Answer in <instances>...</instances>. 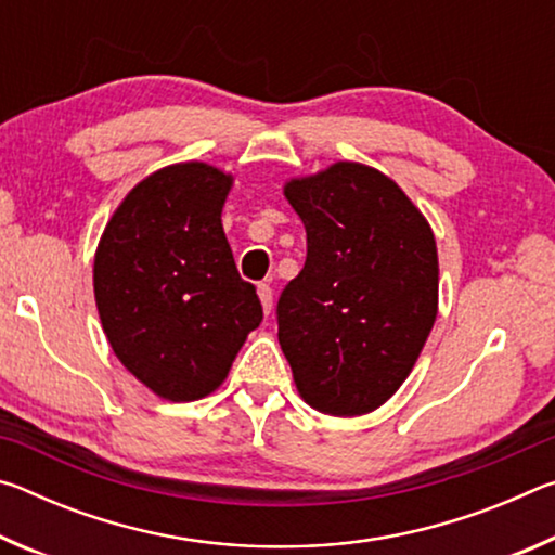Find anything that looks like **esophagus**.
Listing matches in <instances>:
<instances>
[{
    "label": "esophagus",
    "instance_id": "1",
    "mask_svg": "<svg viewBox=\"0 0 555 555\" xmlns=\"http://www.w3.org/2000/svg\"><path fill=\"white\" fill-rule=\"evenodd\" d=\"M257 294H259V300H261V308H264V313L269 315L271 313V306H274V294H271L269 284H259Z\"/></svg>",
    "mask_w": 555,
    "mask_h": 555
}]
</instances>
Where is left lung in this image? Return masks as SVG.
I'll return each instance as SVG.
<instances>
[{"instance_id": "left-lung-1", "label": "left lung", "mask_w": 555, "mask_h": 555, "mask_svg": "<svg viewBox=\"0 0 555 555\" xmlns=\"http://www.w3.org/2000/svg\"><path fill=\"white\" fill-rule=\"evenodd\" d=\"M284 195L306 264L279 298V345L308 406L362 416L387 403L438 315V249L413 201L377 168L335 162Z\"/></svg>"}]
</instances>
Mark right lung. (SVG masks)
I'll list each match as a JSON object with an SVG mask.
<instances>
[{
    "label": "right lung",
    "mask_w": 555,
    "mask_h": 555,
    "mask_svg": "<svg viewBox=\"0 0 555 555\" xmlns=\"http://www.w3.org/2000/svg\"><path fill=\"white\" fill-rule=\"evenodd\" d=\"M234 176L181 162L142 178L112 212L92 288L117 360L158 399L198 401L222 387L261 323L222 230Z\"/></svg>",
    "instance_id": "obj_1"
}]
</instances>
